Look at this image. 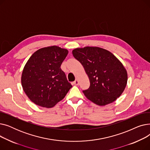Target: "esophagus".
<instances>
[{
    "instance_id": "1",
    "label": "esophagus",
    "mask_w": 150,
    "mask_h": 150,
    "mask_svg": "<svg viewBox=\"0 0 150 150\" xmlns=\"http://www.w3.org/2000/svg\"><path fill=\"white\" fill-rule=\"evenodd\" d=\"M74 84H75V85H78L79 84V82H78V81L77 80H76L75 81H74Z\"/></svg>"
}]
</instances>
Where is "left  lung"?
Instances as JSON below:
<instances>
[{"label":"left lung","instance_id":"1","mask_svg":"<svg viewBox=\"0 0 150 150\" xmlns=\"http://www.w3.org/2000/svg\"><path fill=\"white\" fill-rule=\"evenodd\" d=\"M74 58L83 66L90 81L83 93L99 106L111 103L123 93L128 80L127 70L110 52L97 47H86L72 51Z\"/></svg>","mask_w":150,"mask_h":150}]
</instances>
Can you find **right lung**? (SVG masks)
Masks as SVG:
<instances>
[{"mask_svg":"<svg viewBox=\"0 0 150 150\" xmlns=\"http://www.w3.org/2000/svg\"><path fill=\"white\" fill-rule=\"evenodd\" d=\"M68 50L58 46L35 52L23 68L21 83L23 91L36 105L52 108L64 98L72 86L61 65Z\"/></svg>","mask_w":150,"mask_h":150,"instance_id":"1","label":"right lung"}]
</instances>
